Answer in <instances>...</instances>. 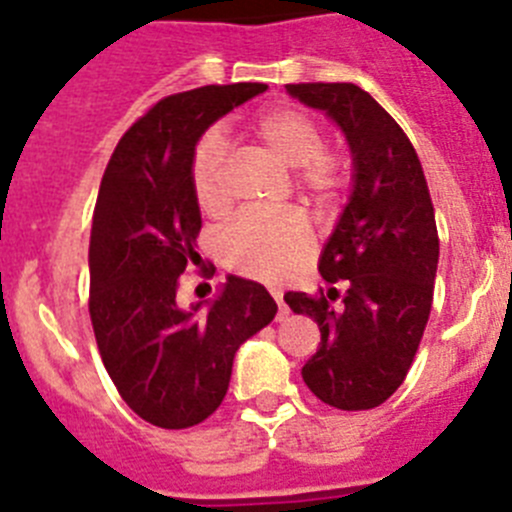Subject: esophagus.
<instances>
[{
    "label": "esophagus",
    "mask_w": 512,
    "mask_h": 512,
    "mask_svg": "<svg viewBox=\"0 0 512 512\" xmlns=\"http://www.w3.org/2000/svg\"><path fill=\"white\" fill-rule=\"evenodd\" d=\"M271 297H274V300H277V305H279V320L284 318V315H287V305H284V300H282V289H271Z\"/></svg>",
    "instance_id": "obj_1"
}]
</instances>
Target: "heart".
Returning a JSON list of instances; mask_svg holds the SVG:
<instances>
[{
	"label": "heart",
	"mask_w": 512,
	"mask_h": 512,
	"mask_svg": "<svg viewBox=\"0 0 512 512\" xmlns=\"http://www.w3.org/2000/svg\"><path fill=\"white\" fill-rule=\"evenodd\" d=\"M253 138L266 151L295 169L297 192L312 205L330 207L351 182V164L343 153L325 148L323 125L312 115L279 107L256 117ZM189 182L202 212L217 217L230 210L228 138L210 128L197 138L189 158ZM220 259L243 277L261 282H282L310 261L312 230L297 212H246L217 238Z\"/></svg>",
	"instance_id": "obj_1"
}]
</instances>
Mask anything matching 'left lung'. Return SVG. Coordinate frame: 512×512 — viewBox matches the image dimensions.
<instances>
[{"mask_svg":"<svg viewBox=\"0 0 512 512\" xmlns=\"http://www.w3.org/2000/svg\"><path fill=\"white\" fill-rule=\"evenodd\" d=\"M341 125L354 156V192L320 256L328 287L287 292L318 323L302 379L325 405L372 410L405 382L433 305L438 230L423 166L405 130L356 84H287ZM346 281L343 298L335 289ZM342 302H337V297Z\"/></svg>","mask_w":512,"mask_h":512,"instance_id":"8db88e82","label":"left lung"}]
</instances>
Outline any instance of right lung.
<instances>
[{"label": "right lung", "mask_w": 512, "mask_h": 512, "mask_svg": "<svg viewBox=\"0 0 512 512\" xmlns=\"http://www.w3.org/2000/svg\"><path fill=\"white\" fill-rule=\"evenodd\" d=\"M266 84H210L156 102L130 125L104 169L89 241V315L104 369L128 408L158 428L210 418L233 356L277 315L259 282L228 277L207 310L176 302L202 228L189 182L192 148L212 122Z\"/></svg>", "instance_id": "obj_1"}]
</instances>
